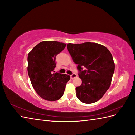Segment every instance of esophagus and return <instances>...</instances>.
I'll list each match as a JSON object with an SVG mask.
<instances>
[{"label":"esophagus","instance_id":"34e87169","mask_svg":"<svg viewBox=\"0 0 135 135\" xmlns=\"http://www.w3.org/2000/svg\"><path fill=\"white\" fill-rule=\"evenodd\" d=\"M76 76H77V75H76V74H75V73H73V74L72 75H70V78H71L72 79L75 78H76Z\"/></svg>","mask_w":135,"mask_h":135}]
</instances>
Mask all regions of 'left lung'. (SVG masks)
Masks as SVG:
<instances>
[{
	"instance_id": "obj_1",
	"label": "left lung",
	"mask_w": 135,
	"mask_h": 135,
	"mask_svg": "<svg viewBox=\"0 0 135 135\" xmlns=\"http://www.w3.org/2000/svg\"><path fill=\"white\" fill-rule=\"evenodd\" d=\"M67 48L74 62L78 64L82 81L75 88L77 98L83 103H95L111 84L115 69L111 53L107 47L96 43H68Z\"/></svg>"
}]
</instances>
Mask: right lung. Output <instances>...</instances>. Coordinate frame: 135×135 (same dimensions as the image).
<instances>
[{
	"mask_svg": "<svg viewBox=\"0 0 135 135\" xmlns=\"http://www.w3.org/2000/svg\"><path fill=\"white\" fill-rule=\"evenodd\" d=\"M66 44L57 41H43L28 54L27 71L35 91L43 99L54 101L62 97L70 76L55 72L56 57Z\"/></svg>",
	"mask_w": 135,
	"mask_h": 135,
	"instance_id": "add662e5",
	"label": "right lung"
}]
</instances>
